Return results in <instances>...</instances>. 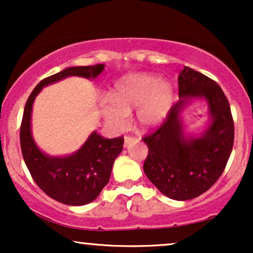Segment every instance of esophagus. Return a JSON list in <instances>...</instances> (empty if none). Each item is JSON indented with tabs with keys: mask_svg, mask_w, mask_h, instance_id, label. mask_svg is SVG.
Returning a JSON list of instances; mask_svg holds the SVG:
<instances>
[{
	"mask_svg": "<svg viewBox=\"0 0 253 253\" xmlns=\"http://www.w3.org/2000/svg\"><path fill=\"white\" fill-rule=\"evenodd\" d=\"M134 139H136V138H134V137H129V136L124 137V147H126L127 145H129L131 141L134 140Z\"/></svg>",
	"mask_w": 253,
	"mask_h": 253,
	"instance_id": "esophagus-1",
	"label": "esophagus"
}]
</instances>
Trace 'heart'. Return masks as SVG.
<instances>
[{"mask_svg":"<svg viewBox=\"0 0 253 253\" xmlns=\"http://www.w3.org/2000/svg\"><path fill=\"white\" fill-rule=\"evenodd\" d=\"M174 88L167 79L153 74H133L116 83L110 98L101 100V112L107 123L124 130L129 113L137 109V121L144 129H153L164 122L171 108Z\"/></svg>","mask_w":253,"mask_h":253,"instance_id":"heart-1","label":"heart"}]
</instances>
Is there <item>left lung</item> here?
<instances>
[{
  "label": "left lung",
  "mask_w": 253,
  "mask_h": 253,
  "mask_svg": "<svg viewBox=\"0 0 253 253\" xmlns=\"http://www.w3.org/2000/svg\"><path fill=\"white\" fill-rule=\"evenodd\" d=\"M178 95L164 123L143 137L148 147L144 171L165 196L189 200L206 192L223 172L233 150L234 121L222 88L191 68L179 72ZM193 97L206 99L212 122L200 137L186 138L179 114Z\"/></svg>",
  "instance_id": "left-lung-1"
}]
</instances>
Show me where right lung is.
Returning <instances> with one entry per match:
<instances>
[{
    "mask_svg": "<svg viewBox=\"0 0 253 253\" xmlns=\"http://www.w3.org/2000/svg\"><path fill=\"white\" fill-rule=\"evenodd\" d=\"M105 65L71 67L44 78L27 99L20 126V148L24 161L37 185L57 202L65 205L82 206L91 203L109 182L114 161L123 150V137L107 139L92 132L85 144L69 157H48L34 143L31 133V113L36 96L53 83L69 76L95 78Z\"/></svg>",
    "mask_w": 253,
    "mask_h": 253,
    "instance_id": "right-lung-1",
    "label": "right lung"
}]
</instances>
